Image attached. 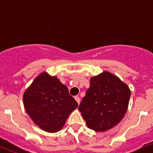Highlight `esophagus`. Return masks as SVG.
Listing matches in <instances>:
<instances>
[{"label":"esophagus","instance_id":"esophagus-1","mask_svg":"<svg viewBox=\"0 0 153 153\" xmlns=\"http://www.w3.org/2000/svg\"><path fill=\"white\" fill-rule=\"evenodd\" d=\"M74 99H75V100H76L77 102L79 104V103H80V98H79V96H75Z\"/></svg>","mask_w":153,"mask_h":153}]
</instances>
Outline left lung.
I'll return each instance as SVG.
<instances>
[{
  "label": "left lung",
  "mask_w": 153,
  "mask_h": 153,
  "mask_svg": "<svg viewBox=\"0 0 153 153\" xmlns=\"http://www.w3.org/2000/svg\"><path fill=\"white\" fill-rule=\"evenodd\" d=\"M90 87L79 110L87 126L106 131L120 123L128 107L131 90L117 76L104 71L90 79Z\"/></svg>",
  "instance_id": "obj_1"
}]
</instances>
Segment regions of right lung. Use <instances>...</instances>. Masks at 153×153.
Returning a JSON list of instances; mask_svg holds the SVG:
<instances>
[{
	"instance_id": "right-lung-1",
	"label": "right lung",
	"mask_w": 153,
	"mask_h": 153,
	"mask_svg": "<svg viewBox=\"0 0 153 153\" xmlns=\"http://www.w3.org/2000/svg\"><path fill=\"white\" fill-rule=\"evenodd\" d=\"M23 104L33 122L50 133L61 130L71 113L78 107L66 85L46 71L40 73L25 91Z\"/></svg>"
}]
</instances>
